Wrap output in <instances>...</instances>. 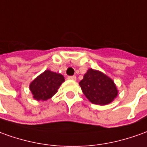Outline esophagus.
<instances>
[{"mask_svg":"<svg viewBox=\"0 0 147 147\" xmlns=\"http://www.w3.org/2000/svg\"><path fill=\"white\" fill-rule=\"evenodd\" d=\"M68 79H69V80H76V76H69L67 78Z\"/></svg>","mask_w":147,"mask_h":147,"instance_id":"esophagus-1","label":"esophagus"}]
</instances>
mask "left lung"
Wrapping results in <instances>:
<instances>
[{"label":"left lung","mask_w":147,"mask_h":147,"mask_svg":"<svg viewBox=\"0 0 147 147\" xmlns=\"http://www.w3.org/2000/svg\"><path fill=\"white\" fill-rule=\"evenodd\" d=\"M79 85L85 96L96 105H107L118 95L113 80L100 71L92 69L84 75Z\"/></svg>","instance_id":"left-lung-1"}]
</instances>
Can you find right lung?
Listing matches in <instances>:
<instances>
[{
    "mask_svg": "<svg viewBox=\"0 0 147 147\" xmlns=\"http://www.w3.org/2000/svg\"><path fill=\"white\" fill-rule=\"evenodd\" d=\"M64 81V77L60 74L45 70L31 82L29 89L34 98L45 101L56 94Z\"/></svg>",
    "mask_w": 147,
    "mask_h": 147,
    "instance_id": "add662e5",
    "label": "right lung"
}]
</instances>
